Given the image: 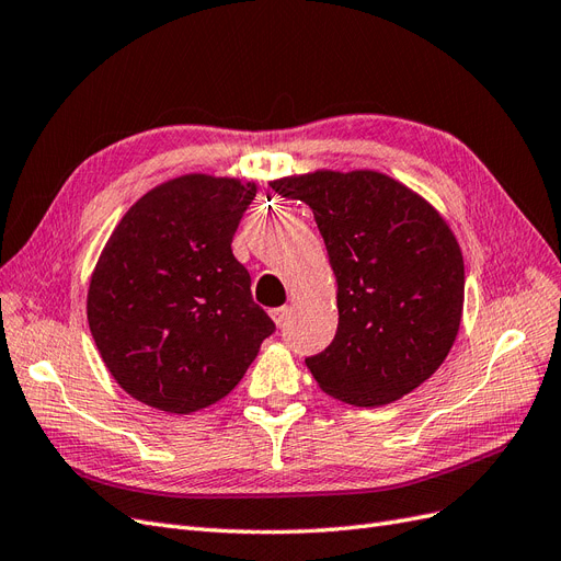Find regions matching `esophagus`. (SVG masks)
<instances>
[{
	"label": "esophagus",
	"mask_w": 561,
	"mask_h": 561,
	"mask_svg": "<svg viewBox=\"0 0 561 561\" xmlns=\"http://www.w3.org/2000/svg\"><path fill=\"white\" fill-rule=\"evenodd\" d=\"M270 317H273V319H275V323H277V327L282 329V327H284V323H286V319H288V317H291V307H288V305L275 307V310H270Z\"/></svg>",
	"instance_id": "34e87169"
}]
</instances>
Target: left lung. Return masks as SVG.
<instances>
[{
    "label": "left lung",
    "instance_id": "1",
    "mask_svg": "<svg viewBox=\"0 0 561 561\" xmlns=\"http://www.w3.org/2000/svg\"><path fill=\"white\" fill-rule=\"evenodd\" d=\"M310 205L337 279V331L307 356L319 387L360 408L417 389L463 310V259L443 216L391 176L312 172L270 184Z\"/></svg>",
    "mask_w": 561,
    "mask_h": 561
}]
</instances>
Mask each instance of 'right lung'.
Listing matches in <instances>:
<instances>
[{
  "mask_svg": "<svg viewBox=\"0 0 561 561\" xmlns=\"http://www.w3.org/2000/svg\"><path fill=\"white\" fill-rule=\"evenodd\" d=\"M256 197L238 179L188 174L123 216L88 291L106 368L133 399L188 414L230 393L275 321L251 298L232 234Z\"/></svg>",
  "mask_w": 561,
  "mask_h": 561,
  "instance_id": "1",
  "label": "right lung"
}]
</instances>
